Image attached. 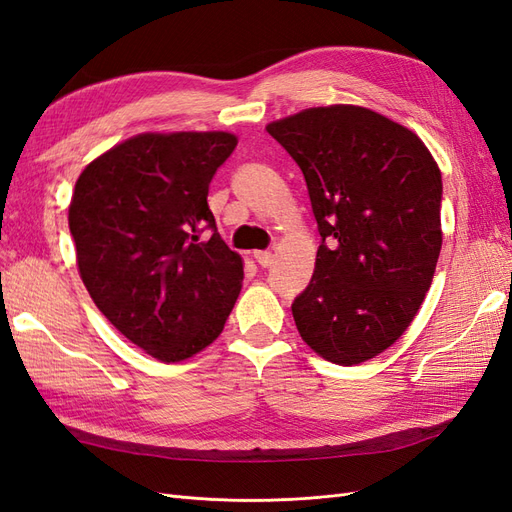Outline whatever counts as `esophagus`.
<instances>
[{"label":"esophagus","mask_w":512,"mask_h":512,"mask_svg":"<svg viewBox=\"0 0 512 512\" xmlns=\"http://www.w3.org/2000/svg\"><path fill=\"white\" fill-rule=\"evenodd\" d=\"M254 260L258 262L260 267H271V262H273V254L271 252H254Z\"/></svg>","instance_id":"34e87169"}]
</instances>
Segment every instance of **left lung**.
<instances>
[{
    "instance_id": "obj_1",
    "label": "left lung",
    "mask_w": 512,
    "mask_h": 512,
    "mask_svg": "<svg viewBox=\"0 0 512 512\" xmlns=\"http://www.w3.org/2000/svg\"><path fill=\"white\" fill-rule=\"evenodd\" d=\"M267 132L299 164L320 245L292 303L303 342L359 365L404 335L442 247V175L412 130L363 106L305 108Z\"/></svg>"
}]
</instances>
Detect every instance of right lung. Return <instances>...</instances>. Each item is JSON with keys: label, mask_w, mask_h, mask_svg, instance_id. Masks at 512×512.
Listing matches in <instances>:
<instances>
[{"label": "right lung", "mask_w": 512, "mask_h": 512, "mask_svg": "<svg viewBox=\"0 0 512 512\" xmlns=\"http://www.w3.org/2000/svg\"><path fill=\"white\" fill-rule=\"evenodd\" d=\"M235 147L228 132L138 134L74 185L68 224L81 280L108 322L158 361L207 348L241 292L243 260L207 205Z\"/></svg>", "instance_id": "1"}]
</instances>
